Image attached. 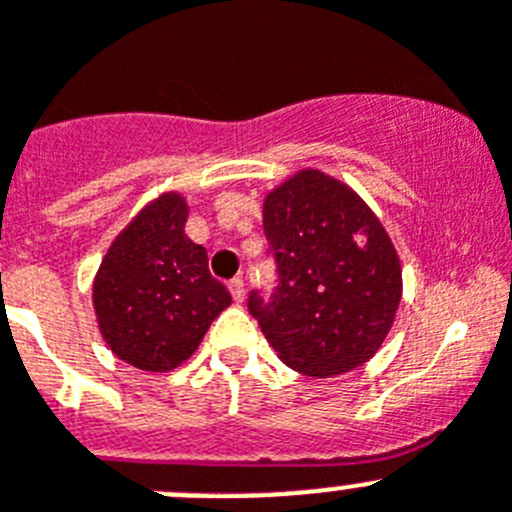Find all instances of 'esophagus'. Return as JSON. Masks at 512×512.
Returning a JSON list of instances; mask_svg holds the SVG:
<instances>
[{
	"mask_svg": "<svg viewBox=\"0 0 512 512\" xmlns=\"http://www.w3.org/2000/svg\"><path fill=\"white\" fill-rule=\"evenodd\" d=\"M229 293H232L234 303H242V300H245V280H242L240 275L229 280Z\"/></svg>",
	"mask_w": 512,
	"mask_h": 512,
	"instance_id": "esophagus-1",
	"label": "esophagus"
}]
</instances>
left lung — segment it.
<instances>
[{
	"label": "left lung",
	"instance_id": "1",
	"mask_svg": "<svg viewBox=\"0 0 512 512\" xmlns=\"http://www.w3.org/2000/svg\"><path fill=\"white\" fill-rule=\"evenodd\" d=\"M262 227L275 288H252L247 310L290 369L336 376L366 364L401 300L389 234L348 186L300 171L265 199Z\"/></svg>",
	"mask_w": 512,
	"mask_h": 512
}]
</instances>
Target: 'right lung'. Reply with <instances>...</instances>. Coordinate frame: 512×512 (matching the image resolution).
<instances>
[{
	"mask_svg": "<svg viewBox=\"0 0 512 512\" xmlns=\"http://www.w3.org/2000/svg\"><path fill=\"white\" fill-rule=\"evenodd\" d=\"M186 214L179 194H164L118 234L100 262L93 288L100 333L136 369L179 366L232 303L209 272L207 250L184 234Z\"/></svg>",
	"mask_w": 512,
	"mask_h": 512,
	"instance_id": "add662e5",
	"label": "right lung"
}]
</instances>
